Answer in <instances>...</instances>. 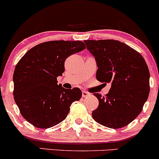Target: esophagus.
I'll list each match as a JSON object with an SVG mask.
<instances>
[{
	"mask_svg": "<svg viewBox=\"0 0 159 159\" xmlns=\"http://www.w3.org/2000/svg\"><path fill=\"white\" fill-rule=\"evenodd\" d=\"M90 96V93H89L88 92H87V91H83L82 92V96L83 97H87V96Z\"/></svg>",
	"mask_w": 159,
	"mask_h": 159,
	"instance_id": "1",
	"label": "esophagus"
}]
</instances>
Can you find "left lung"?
Masks as SVG:
<instances>
[{"mask_svg": "<svg viewBox=\"0 0 159 159\" xmlns=\"http://www.w3.org/2000/svg\"><path fill=\"white\" fill-rule=\"evenodd\" d=\"M95 57L96 79L111 83L108 93H93L98 106L92 113L96 123L111 129L126 126L140 114L149 93V71L143 56L118 40H85Z\"/></svg>", "mask_w": 159, "mask_h": 159, "instance_id": "left-lung-1", "label": "left lung"}]
</instances>
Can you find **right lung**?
<instances>
[{"mask_svg":"<svg viewBox=\"0 0 159 159\" xmlns=\"http://www.w3.org/2000/svg\"><path fill=\"white\" fill-rule=\"evenodd\" d=\"M85 48L82 41L45 42L30 48L18 62L13 74L14 100L28 123L48 129L66 118L82 92L78 87L63 88L57 78L64 72L66 58Z\"/></svg>","mask_w":159,"mask_h":159,"instance_id":"obj_1","label":"right lung"}]
</instances>
